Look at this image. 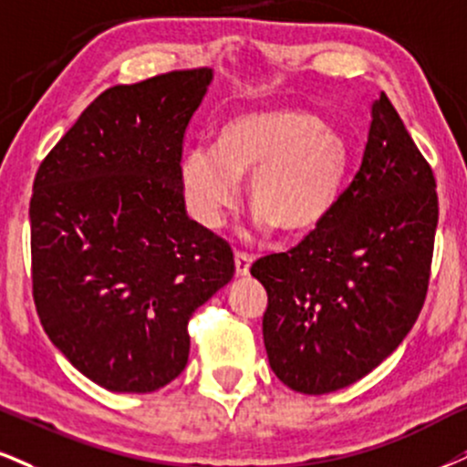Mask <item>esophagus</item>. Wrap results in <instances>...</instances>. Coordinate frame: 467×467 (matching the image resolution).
Returning a JSON list of instances; mask_svg holds the SVG:
<instances>
[{"mask_svg": "<svg viewBox=\"0 0 467 467\" xmlns=\"http://www.w3.org/2000/svg\"><path fill=\"white\" fill-rule=\"evenodd\" d=\"M235 275L238 277H246L251 270V264H253V255H249V253H243V251H235Z\"/></svg>", "mask_w": 467, "mask_h": 467, "instance_id": "obj_1", "label": "esophagus"}]
</instances>
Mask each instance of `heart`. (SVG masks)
Here are the masks:
<instances>
[{"label":"heart","instance_id":"heart-1","mask_svg":"<svg viewBox=\"0 0 467 467\" xmlns=\"http://www.w3.org/2000/svg\"><path fill=\"white\" fill-rule=\"evenodd\" d=\"M350 158L347 138L314 114L253 112L223 125L214 151H186L180 183L194 221L218 227L238 205L240 182L251 180L249 201L257 212V227L301 235L331 214Z\"/></svg>","mask_w":467,"mask_h":467}]
</instances>
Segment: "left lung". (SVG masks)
<instances>
[{"label": "left lung", "mask_w": 467, "mask_h": 467, "mask_svg": "<svg viewBox=\"0 0 467 467\" xmlns=\"http://www.w3.org/2000/svg\"><path fill=\"white\" fill-rule=\"evenodd\" d=\"M435 177L388 95L353 182L295 249L260 257L273 372L301 394L359 381L411 331L427 298L437 229Z\"/></svg>", "instance_id": "left-lung-1"}]
</instances>
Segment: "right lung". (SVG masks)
<instances>
[{
    "instance_id": "right-lung-1",
    "label": "right lung",
    "mask_w": 467,
    "mask_h": 467,
    "mask_svg": "<svg viewBox=\"0 0 467 467\" xmlns=\"http://www.w3.org/2000/svg\"><path fill=\"white\" fill-rule=\"evenodd\" d=\"M212 68L114 86L34 177L32 290L54 347L110 392L147 394L188 364V320L232 281V246L190 221L186 128Z\"/></svg>"
}]
</instances>
